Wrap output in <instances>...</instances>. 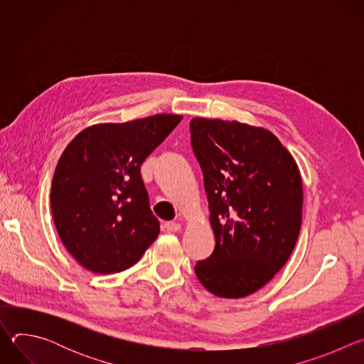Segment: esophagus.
Masks as SVG:
<instances>
[{"label": "esophagus", "mask_w": 364, "mask_h": 364, "mask_svg": "<svg viewBox=\"0 0 364 364\" xmlns=\"http://www.w3.org/2000/svg\"><path fill=\"white\" fill-rule=\"evenodd\" d=\"M164 229L167 230V232H178L180 229H181V225L180 223H176V222H166L164 223Z\"/></svg>", "instance_id": "34e87169"}]
</instances>
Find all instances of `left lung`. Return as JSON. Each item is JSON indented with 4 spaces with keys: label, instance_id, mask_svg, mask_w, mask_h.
I'll list each match as a JSON object with an SVG mask.
<instances>
[{
    "label": "left lung",
    "instance_id": "left-lung-1",
    "mask_svg": "<svg viewBox=\"0 0 364 364\" xmlns=\"http://www.w3.org/2000/svg\"><path fill=\"white\" fill-rule=\"evenodd\" d=\"M190 134L216 239L194 272L218 296H247L279 272L295 247L304 198L298 166L265 128L193 118Z\"/></svg>",
    "mask_w": 364,
    "mask_h": 364
}]
</instances>
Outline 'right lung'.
<instances>
[{
  "mask_svg": "<svg viewBox=\"0 0 364 364\" xmlns=\"http://www.w3.org/2000/svg\"><path fill=\"white\" fill-rule=\"evenodd\" d=\"M181 119L159 114L92 125L63 151L51 181V213L65 247L87 271H125L157 239L160 222L149 209L141 164Z\"/></svg>",
  "mask_w": 364,
  "mask_h": 364,
  "instance_id": "right-lung-1",
  "label": "right lung"
}]
</instances>
